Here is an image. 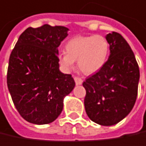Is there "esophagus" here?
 I'll return each instance as SVG.
<instances>
[{"mask_svg":"<svg viewBox=\"0 0 146 146\" xmlns=\"http://www.w3.org/2000/svg\"><path fill=\"white\" fill-rule=\"evenodd\" d=\"M74 80H75L76 85H82V82H83L82 78H80V77H78V76H75V77H74Z\"/></svg>","mask_w":146,"mask_h":146,"instance_id":"34e87169","label":"esophagus"}]
</instances>
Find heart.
I'll list each match as a JSON object with an SVG mask.
<instances>
[{
  "mask_svg": "<svg viewBox=\"0 0 146 146\" xmlns=\"http://www.w3.org/2000/svg\"><path fill=\"white\" fill-rule=\"evenodd\" d=\"M65 51L66 54L59 55V62L65 70H72L74 61H78L80 70L86 75H92L106 64L110 44L102 35L79 36L66 44Z\"/></svg>",
  "mask_w": 146,
  "mask_h": 146,
  "instance_id": "1",
  "label": "heart"
}]
</instances>
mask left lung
Segmentation results:
<instances>
[{"instance_id": "1", "label": "left lung", "mask_w": 146, "mask_h": 146, "mask_svg": "<svg viewBox=\"0 0 146 146\" xmlns=\"http://www.w3.org/2000/svg\"><path fill=\"white\" fill-rule=\"evenodd\" d=\"M110 55L104 66L82 83L85 109L92 121L104 126L118 123L132 110L138 94L139 69L123 37L113 32L106 37Z\"/></svg>"}]
</instances>
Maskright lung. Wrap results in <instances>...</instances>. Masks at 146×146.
<instances>
[{"mask_svg":"<svg viewBox=\"0 0 146 146\" xmlns=\"http://www.w3.org/2000/svg\"><path fill=\"white\" fill-rule=\"evenodd\" d=\"M69 29L44 24L28 27L19 37L9 59L7 86L19 114L35 124L59 117L64 98L75 87L71 75L60 71L58 47Z\"/></svg>","mask_w":146,"mask_h":146,"instance_id":"add662e5","label":"right lung"}]
</instances>
